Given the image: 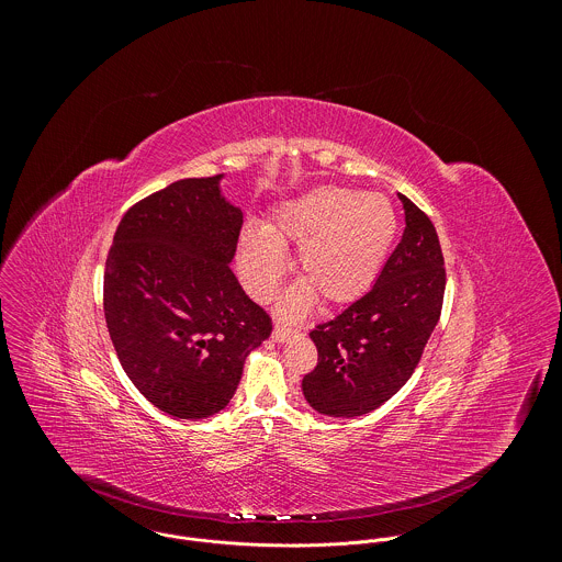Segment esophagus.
Instances as JSON below:
<instances>
[{"label": "esophagus", "mask_w": 562, "mask_h": 562, "mask_svg": "<svg viewBox=\"0 0 562 562\" xmlns=\"http://www.w3.org/2000/svg\"><path fill=\"white\" fill-rule=\"evenodd\" d=\"M294 334V329L292 327H285V325H274V329H272V340L274 342H285V340H290V336Z\"/></svg>", "instance_id": "34e87169"}]
</instances>
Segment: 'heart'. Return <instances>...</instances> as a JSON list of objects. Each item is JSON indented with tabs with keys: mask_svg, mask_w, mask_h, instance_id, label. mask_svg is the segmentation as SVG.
I'll use <instances>...</instances> for the list:
<instances>
[{
	"mask_svg": "<svg viewBox=\"0 0 562 562\" xmlns=\"http://www.w3.org/2000/svg\"><path fill=\"white\" fill-rule=\"evenodd\" d=\"M395 235L397 215L384 195L321 187L281 202L266 228L241 231L239 272L250 296L266 303L288 270L285 248H296L303 279L281 301V314L299 316L318 296L347 305L373 288Z\"/></svg>",
	"mask_w": 562,
	"mask_h": 562,
	"instance_id": "b5f03b06",
	"label": "heart"
}]
</instances>
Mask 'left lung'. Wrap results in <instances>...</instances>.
<instances>
[{"instance_id":"8db88e82","label":"left lung","mask_w":562,"mask_h":562,"mask_svg":"<svg viewBox=\"0 0 562 562\" xmlns=\"http://www.w3.org/2000/svg\"><path fill=\"white\" fill-rule=\"evenodd\" d=\"M406 228L373 288L310 331L318 364L303 378L310 406L358 417L382 406L413 375L439 321L446 270L432 222L402 193Z\"/></svg>"}]
</instances>
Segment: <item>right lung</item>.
<instances>
[{
  "instance_id": "1",
  "label": "right lung",
  "mask_w": 562,
  "mask_h": 562,
  "mask_svg": "<svg viewBox=\"0 0 562 562\" xmlns=\"http://www.w3.org/2000/svg\"><path fill=\"white\" fill-rule=\"evenodd\" d=\"M224 173L187 178L121 220L105 266V321L134 386L178 419L220 413L272 331L231 270L244 213Z\"/></svg>"
}]
</instances>
